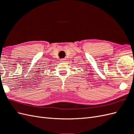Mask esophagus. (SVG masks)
Instances as JSON below:
<instances>
[{
	"label": "esophagus",
	"mask_w": 134,
	"mask_h": 134,
	"mask_svg": "<svg viewBox=\"0 0 134 134\" xmlns=\"http://www.w3.org/2000/svg\"><path fill=\"white\" fill-rule=\"evenodd\" d=\"M65 60H66L65 59H64V58H63V59H60V62H64L65 61Z\"/></svg>",
	"instance_id": "esophagus-1"
}]
</instances>
